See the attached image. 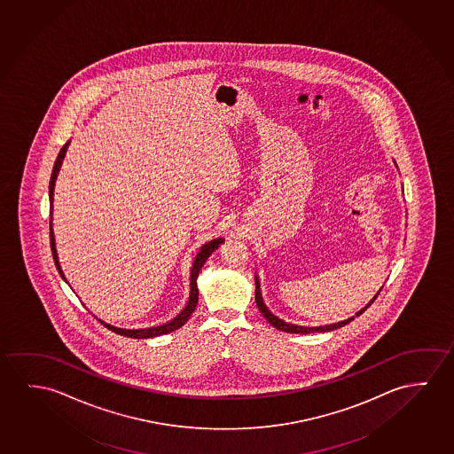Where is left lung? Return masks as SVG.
Segmentation results:
<instances>
[{
	"instance_id": "obj_1",
	"label": "left lung",
	"mask_w": 454,
	"mask_h": 454,
	"mask_svg": "<svg viewBox=\"0 0 454 454\" xmlns=\"http://www.w3.org/2000/svg\"><path fill=\"white\" fill-rule=\"evenodd\" d=\"M384 287V286H382ZM382 287L379 289V293L376 294V297L372 299V301L366 305V307L363 308V309H360L358 313H356V316H360V314L364 313V309L366 308L371 307V303L372 301H376L377 295L380 294V291H382ZM254 301H256V305H258L259 311L262 313V316H264L265 319H267V322H270V325H273L275 328H278V330H281V332H287V333H303V335H307V333H313V332H330V330H335V328L342 327V325H348L350 321H354V317H349V319H346V321L338 322V324H330V325H322V327H303V325H295V324H287V322L283 321V319H279V317H277L275 314L270 313V309L269 308L265 307L264 301H262V297H261V293H259V281L258 278H256V297H254Z\"/></svg>"
}]
</instances>
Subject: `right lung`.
Segmentation results:
<instances>
[{
  "label": "right lung",
  "mask_w": 454,
  "mask_h": 454,
  "mask_svg": "<svg viewBox=\"0 0 454 454\" xmlns=\"http://www.w3.org/2000/svg\"><path fill=\"white\" fill-rule=\"evenodd\" d=\"M67 146H69V141L61 147V151L58 153L55 165H53V171H51V177H50V220H51V202H53V189H55L56 176H58V171H59L61 163H63L64 153L67 151ZM220 244H223V239L222 238L214 239V240H210L207 244L202 245L201 252L198 253L195 262H193V269H192L189 303H187V307L182 309L181 313L176 316L173 321L167 322V324H161V325H157V327L137 328V330L114 327V325H110V324H105L104 321L98 322H102L105 327L108 328V330H112L114 333H118V335L129 336V338H138V340H143V338H153V336L165 335V333H171V332H175L177 328L182 327L185 322L189 321V317L192 316V313L195 311L196 303H198V286H196L198 273L201 270V267L204 265V262L207 261V258H209L212 253L215 252L216 248H218V245ZM50 245H51V254H53V261H55L56 269H58V272H59V275L63 277V279H66L64 278L63 270H61V267H59V262H58V256H56L55 238H53L51 223H50Z\"/></svg>",
  "instance_id": "add662e5"
}]
</instances>
